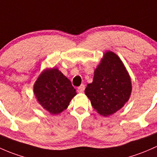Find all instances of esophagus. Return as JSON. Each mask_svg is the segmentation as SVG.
I'll return each instance as SVG.
<instances>
[{
	"mask_svg": "<svg viewBox=\"0 0 157 157\" xmlns=\"http://www.w3.org/2000/svg\"><path fill=\"white\" fill-rule=\"evenodd\" d=\"M85 89V85H80V86L78 87V90H78V93H82V92H84Z\"/></svg>",
	"mask_w": 157,
	"mask_h": 157,
	"instance_id": "1",
	"label": "esophagus"
}]
</instances>
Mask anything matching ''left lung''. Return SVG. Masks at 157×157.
I'll use <instances>...</instances> for the list:
<instances>
[{
	"instance_id": "obj_1",
	"label": "left lung",
	"mask_w": 157,
	"mask_h": 157,
	"mask_svg": "<svg viewBox=\"0 0 157 157\" xmlns=\"http://www.w3.org/2000/svg\"><path fill=\"white\" fill-rule=\"evenodd\" d=\"M85 93L94 109L103 116L115 113L128 101L132 93L131 78L115 53H105L94 70L93 82L87 85Z\"/></svg>"
}]
</instances>
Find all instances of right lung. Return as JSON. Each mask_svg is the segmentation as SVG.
<instances>
[{
    "label": "right lung",
    "instance_id": "right-lung-1",
    "mask_svg": "<svg viewBox=\"0 0 157 157\" xmlns=\"http://www.w3.org/2000/svg\"><path fill=\"white\" fill-rule=\"evenodd\" d=\"M34 94L41 106L51 114L65 110L76 95L70 81L56 68L41 72L34 85Z\"/></svg>",
    "mask_w": 157,
    "mask_h": 157
}]
</instances>
